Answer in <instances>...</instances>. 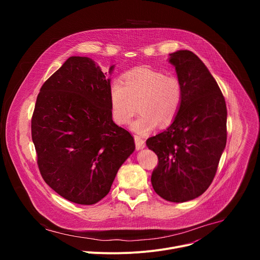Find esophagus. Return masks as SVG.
Wrapping results in <instances>:
<instances>
[{
    "instance_id": "1",
    "label": "esophagus",
    "mask_w": 260,
    "mask_h": 260,
    "mask_svg": "<svg viewBox=\"0 0 260 260\" xmlns=\"http://www.w3.org/2000/svg\"><path fill=\"white\" fill-rule=\"evenodd\" d=\"M135 143H136L137 150H140V149H143V148H145V141L141 137L135 136Z\"/></svg>"
}]
</instances>
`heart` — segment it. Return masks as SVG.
Masks as SVG:
<instances>
[{"mask_svg":"<svg viewBox=\"0 0 260 260\" xmlns=\"http://www.w3.org/2000/svg\"><path fill=\"white\" fill-rule=\"evenodd\" d=\"M109 94L113 121L118 125L127 124L138 105L141 114L131 124V129L147 135L159 124L168 126L175 120L182 106L184 89L176 76L141 67L125 74L124 83L120 80L111 83Z\"/></svg>","mask_w":260,"mask_h":260,"instance_id":"1","label":"heart"}]
</instances>
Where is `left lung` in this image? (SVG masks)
Here are the masks:
<instances>
[{
    "label": "left lung",
    "mask_w": 260,
    "mask_h": 260,
    "mask_svg": "<svg viewBox=\"0 0 260 260\" xmlns=\"http://www.w3.org/2000/svg\"><path fill=\"white\" fill-rule=\"evenodd\" d=\"M184 89L179 113L162 133L146 141L158 157L151 183L164 200L183 203L211 185L226 145L225 100L205 63L189 50L170 54Z\"/></svg>",
    "instance_id": "left-lung-1"
}]
</instances>
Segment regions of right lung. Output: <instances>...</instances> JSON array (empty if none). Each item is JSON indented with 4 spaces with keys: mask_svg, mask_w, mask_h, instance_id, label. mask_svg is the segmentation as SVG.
<instances>
[{
    "mask_svg": "<svg viewBox=\"0 0 260 260\" xmlns=\"http://www.w3.org/2000/svg\"><path fill=\"white\" fill-rule=\"evenodd\" d=\"M106 75L89 57H69L42 85L31 117L44 181L79 205H93L109 193L136 148L132 135L112 119Z\"/></svg>",
    "mask_w": 260,
    "mask_h": 260,
    "instance_id": "1",
    "label": "right lung"
}]
</instances>
